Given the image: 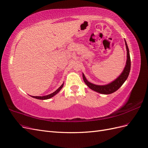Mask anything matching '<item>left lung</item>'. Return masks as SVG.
I'll return each instance as SVG.
<instances>
[{
	"mask_svg": "<svg viewBox=\"0 0 148 148\" xmlns=\"http://www.w3.org/2000/svg\"><path fill=\"white\" fill-rule=\"evenodd\" d=\"M125 41V45L126 48V51H127V60H126V65L124 68V70L122 72L121 74L118 77L115 81L110 82V84H107V85H103V86H99V85H95L94 84L90 83L88 82L86 79L85 75L82 74L84 81L86 84V85L91 88L92 90H94L97 92H99L100 94H110L116 91L119 88L123 85V84L125 82V81L127 79L130 71V67H131V60H130V51L128 47L127 43Z\"/></svg>",
	"mask_w": 148,
	"mask_h": 148,
	"instance_id": "left-lung-1",
	"label": "left lung"
}]
</instances>
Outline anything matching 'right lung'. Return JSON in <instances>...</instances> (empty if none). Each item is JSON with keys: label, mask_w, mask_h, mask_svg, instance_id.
<instances>
[{"label": "right lung", "mask_w": 148, "mask_h": 148, "mask_svg": "<svg viewBox=\"0 0 148 148\" xmlns=\"http://www.w3.org/2000/svg\"><path fill=\"white\" fill-rule=\"evenodd\" d=\"M63 86H64V83H63L62 85L60 87H59L55 92H54L53 93H52V94H51L45 95V96H40H40H32V97H33V98H35V99H40V100H47V99H49L50 98L53 97L56 94H57L61 90V89L62 88Z\"/></svg>", "instance_id": "add662e5"}]
</instances>
